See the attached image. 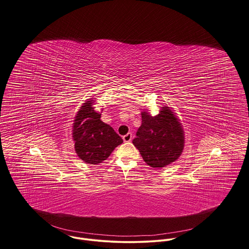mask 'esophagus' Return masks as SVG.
<instances>
[{
	"label": "esophagus",
	"mask_w": 249,
	"mask_h": 249,
	"mask_svg": "<svg viewBox=\"0 0 249 249\" xmlns=\"http://www.w3.org/2000/svg\"><path fill=\"white\" fill-rule=\"evenodd\" d=\"M132 139H133L132 133H128L127 135L123 136V141H124V142H130L132 141Z\"/></svg>",
	"instance_id": "esophagus-1"
}]
</instances>
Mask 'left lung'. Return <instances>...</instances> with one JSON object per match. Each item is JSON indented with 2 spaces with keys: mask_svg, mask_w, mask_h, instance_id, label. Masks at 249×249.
Returning <instances> with one entry per match:
<instances>
[{
  "mask_svg": "<svg viewBox=\"0 0 249 249\" xmlns=\"http://www.w3.org/2000/svg\"><path fill=\"white\" fill-rule=\"evenodd\" d=\"M142 126L133 140L144 161L151 167L160 168L176 160L184 148V131L168 107L151 116L142 112Z\"/></svg>",
  "mask_w": 249,
  "mask_h": 249,
  "instance_id": "8db88e82",
  "label": "left lung"
}]
</instances>
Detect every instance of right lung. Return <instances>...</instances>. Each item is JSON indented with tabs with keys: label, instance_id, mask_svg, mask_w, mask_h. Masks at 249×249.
I'll list each match as a JSON object with an SVG mask.
<instances>
[{
	"label": "right lung",
	"instance_id": "obj_1",
	"mask_svg": "<svg viewBox=\"0 0 249 249\" xmlns=\"http://www.w3.org/2000/svg\"><path fill=\"white\" fill-rule=\"evenodd\" d=\"M92 100L85 103L75 117L73 140L75 151L79 158L90 164L105 160L111 152L123 142V140L94 110Z\"/></svg>",
	"mask_w": 249,
	"mask_h": 249
}]
</instances>
